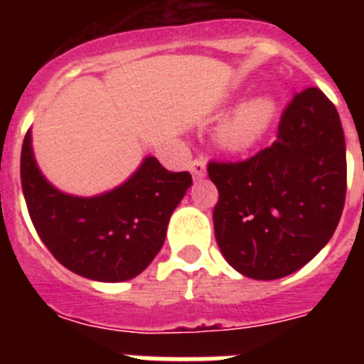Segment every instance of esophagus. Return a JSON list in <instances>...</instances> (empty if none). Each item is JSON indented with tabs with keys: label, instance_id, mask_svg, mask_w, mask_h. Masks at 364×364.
Segmentation results:
<instances>
[{
	"label": "esophagus",
	"instance_id": "1",
	"mask_svg": "<svg viewBox=\"0 0 364 364\" xmlns=\"http://www.w3.org/2000/svg\"><path fill=\"white\" fill-rule=\"evenodd\" d=\"M189 169H191V175L195 176L197 180L204 178V176H205V162L202 159L193 160L191 166H189Z\"/></svg>",
	"mask_w": 364,
	"mask_h": 364
}]
</instances>
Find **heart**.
<instances>
[{"mask_svg":"<svg viewBox=\"0 0 364 364\" xmlns=\"http://www.w3.org/2000/svg\"><path fill=\"white\" fill-rule=\"evenodd\" d=\"M277 112V102L269 95L246 100L218 125L217 142L228 153H244L266 136Z\"/></svg>","mask_w":364,"mask_h":364,"instance_id":"1","label":"heart"}]
</instances>
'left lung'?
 Here are the masks:
<instances>
[{"label":"left lung","mask_w":364,"mask_h":364,"mask_svg":"<svg viewBox=\"0 0 364 364\" xmlns=\"http://www.w3.org/2000/svg\"><path fill=\"white\" fill-rule=\"evenodd\" d=\"M218 189L215 239L235 269L273 281L308 264L332 239L345 208L346 147L323 91L294 96L277 140L250 160L208 166Z\"/></svg>","instance_id":"8db88e82"}]
</instances>
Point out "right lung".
<instances>
[{
  "label": "right lung",
  "mask_w": 364,
  "mask_h": 364,
  "mask_svg": "<svg viewBox=\"0 0 364 364\" xmlns=\"http://www.w3.org/2000/svg\"><path fill=\"white\" fill-rule=\"evenodd\" d=\"M193 180L171 173L154 156L117 188L78 197L45 178L32 149V133L21 147V188L40 239L60 264L100 282L134 279L159 255L167 224Z\"/></svg>",
  "instance_id": "1"
}]
</instances>
